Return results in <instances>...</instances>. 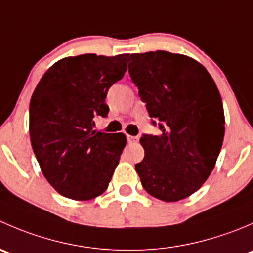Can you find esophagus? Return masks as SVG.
Wrapping results in <instances>:
<instances>
[{"mask_svg": "<svg viewBox=\"0 0 253 253\" xmlns=\"http://www.w3.org/2000/svg\"><path fill=\"white\" fill-rule=\"evenodd\" d=\"M127 142H128V143H137V142H138V137L127 136Z\"/></svg>", "mask_w": 253, "mask_h": 253, "instance_id": "1", "label": "esophagus"}]
</instances>
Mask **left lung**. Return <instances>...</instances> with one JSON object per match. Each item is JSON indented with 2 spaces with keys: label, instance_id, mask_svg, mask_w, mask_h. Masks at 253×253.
Returning a JSON list of instances; mask_svg holds the SVG:
<instances>
[{
  "label": "left lung",
  "instance_id": "1",
  "mask_svg": "<svg viewBox=\"0 0 253 253\" xmlns=\"http://www.w3.org/2000/svg\"><path fill=\"white\" fill-rule=\"evenodd\" d=\"M128 73L158 125L159 136L139 139L136 164L153 197L176 202L195 193L214 169L225 132L220 94L208 71L193 58L168 51L132 53Z\"/></svg>",
  "mask_w": 253,
  "mask_h": 253
}]
</instances>
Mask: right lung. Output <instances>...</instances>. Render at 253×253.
Masks as SVG:
<instances>
[{
	"instance_id": "add662e5",
	"label": "right lung",
	"mask_w": 253,
	"mask_h": 253,
	"mask_svg": "<svg viewBox=\"0 0 253 253\" xmlns=\"http://www.w3.org/2000/svg\"><path fill=\"white\" fill-rule=\"evenodd\" d=\"M128 55L66 57L53 63L30 99L29 133L42 171L60 195L88 201L105 192L122 149L124 133L94 129L106 117L109 88L124 77Z\"/></svg>"
}]
</instances>
